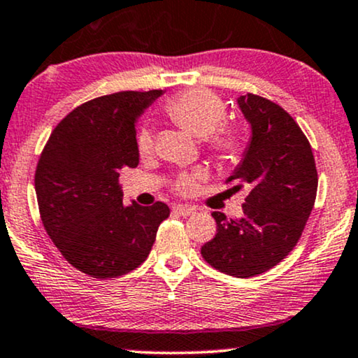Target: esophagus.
<instances>
[{"label":"esophagus","instance_id":"obj_1","mask_svg":"<svg viewBox=\"0 0 358 358\" xmlns=\"http://www.w3.org/2000/svg\"><path fill=\"white\" fill-rule=\"evenodd\" d=\"M173 212L182 215V217H188V215H193L196 212L195 206H190V205H183V203H178L173 206Z\"/></svg>","mask_w":358,"mask_h":358}]
</instances>
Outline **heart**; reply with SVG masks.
I'll list each match as a JSON object with an SVG mask.
<instances>
[{
	"label": "heart",
	"instance_id": "1",
	"mask_svg": "<svg viewBox=\"0 0 358 358\" xmlns=\"http://www.w3.org/2000/svg\"><path fill=\"white\" fill-rule=\"evenodd\" d=\"M165 111L168 118L176 127L190 133L195 138H208L210 146L223 158H235L242 150V135L234 127H223L225 120V103L208 90H188L176 94L166 103ZM138 152L141 157L152 153L153 138L148 131H141L136 140ZM196 176L187 175L180 178L178 190L190 192L195 187Z\"/></svg>",
	"mask_w": 358,
	"mask_h": 358
}]
</instances>
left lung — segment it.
I'll list each match as a JSON object with an SVG mask.
<instances>
[{
  "label": "left lung",
  "mask_w": 358,
  "mask_h": 358,
  "mask_svg": "<svg viewBox=\"0 0 358 358\" xmlns=\"http://www.w3.org/2000/svg\"><path fill=\"white\" fill-rule=\"evenodd\" d=\"M248 145L227 182L248 188L243 217L213 212L217 235L201 247L213 268L250 278L273 268L294 250L315 203L318 176L312 146L295 120L273 101L242 94Z\"/></svg>",
  "instance_id": "left-lung-1"
}]
</instances>
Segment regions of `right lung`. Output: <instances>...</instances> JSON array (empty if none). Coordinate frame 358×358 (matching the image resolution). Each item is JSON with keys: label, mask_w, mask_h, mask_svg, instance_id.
I'll use <instances>...</instances> for the list:
<instances>
[{"label": "right lung", "mask_w": 358, "mask_h": 358, "mask_svg": "<svg viewBox=\"0 0 358 358\" xmlns=\"http://www.w3.org/2000/svg\"><path fill=\"white\" fill-rule=\"evenodd\" d=\"M163 94L120 92L86 101L64 116L34 175L46 234L70 264L93 278H115L148 257L170 215L157 201L123 205L120 170L140 162L136 122Z\"/></svg>", "instance_id": "right-lung-1"}]
</instances>
